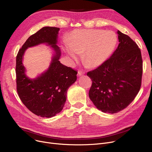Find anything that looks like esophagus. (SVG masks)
Wrapping results in <instances>:
<instances>
[{
  "mask_svg": "<svg viewBox=\"0 0 152 152\" xmlns=\"http://www.w3.org/2000/svg\"><path fill=\"white\" fill-rule=\"evenodd\" d=\"M84 75V72H83V71H79L77 72V76H81Z\"/></svg>",
  "mask_w": 152,
  "mask_h": 152,
  "instance_id": "34e87169",
  "label": "esophagus"
}]
</instances>
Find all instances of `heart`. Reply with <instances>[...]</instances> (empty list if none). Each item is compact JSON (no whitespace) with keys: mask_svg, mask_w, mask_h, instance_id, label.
<instances>
[{"mask_svg":"<svg viewBox=\"0 0 152 152\" xmlns=\"http://www.w3.org/2000/svg\"><path fill=\"white\" fill-rule=\"evenodd\" d=\"M64 50L73 60L77 54H82V60L91 68H97L105 63L114 52L118 37L113 31L103 29H76L66 39Z\"/></svg>","mask_w":152,"mask_h":152,"instance_id":"heart-1","label":"heart"}]
</instances>
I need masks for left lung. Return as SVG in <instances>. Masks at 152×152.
<instances>
[{"label":"left lung","instance_id":"8db88e82","mask_svg":"<svg viewBox=\"0 0 152 152\" xmlns=\"http://www.w3.org/2000/svg\"><path fill=\"white\" fill-rule=\"evenodd\" d=\"M119 45L110 58L87 75L92 84L89 96L103 113L113 114L128 106L141 86L142 59L140 50L129 36L119 30Z\"/></svg>","mask_w":152,"mask_h":152}]
</instances>
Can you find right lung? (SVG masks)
I'll return each mask as SVG.
<instances>
[{
  "instance_id": "add662e5",
  "label": "right lung",
  "mask_w": 152,
  "mask_h": 152,
  "mask_svg": "<svg viewBox=\"0 0 152 152\" xmlns=\"http://www.w3.org/2000/svg\"><path fill=\"white\" fill-rule=\"evenodd\" d=\"M60 28L45 26L31 36L18 51L16 60L17 89L19 97L29 110L44 118L59 113L66 100L68 89L77 79V71L59 61L61 50L57 45ZM44 43L54 53L50 66L34 79L27 76L23 56L29 47Z\"/></svg>"
}]
</instances>
